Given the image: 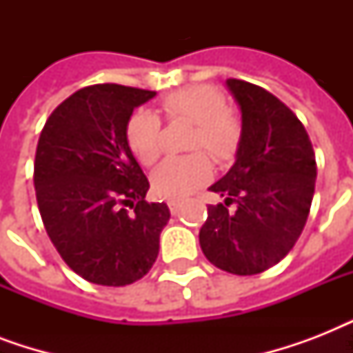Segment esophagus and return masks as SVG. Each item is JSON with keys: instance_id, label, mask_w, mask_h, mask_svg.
Here are the masks:
<instances>
[{"instance_id": "obj_1", "label": "esophagus", "mask_w": 353, "mask_h": 353, "mask_svg": "<svg viewBox=\"0 0 353 353\" xmlns=\"http://www.w3.org/2000/svg\"><path fill=\"white\" fill-rule=\"evenodd\" d=\"M179 207H181V205H179V201H174V199H172V201H168V209H170L172 214H177V212H179Z\"/></svg>"}]
</instances>
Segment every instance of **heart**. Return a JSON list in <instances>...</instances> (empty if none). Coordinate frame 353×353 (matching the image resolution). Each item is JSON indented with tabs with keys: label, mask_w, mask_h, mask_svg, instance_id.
Returning a JSON list of instances; mask_svg holds the SVG:
<instances>
[{
	"label": "heart",
	"mask_w": 353,
	"mask_h": 353,
	"mask_svg": "<svg viewBox=\"0 0 353 353\" xmlns=\"http://www.w3.org/2000/svg\"><path fill=\"white\" fill-rule=\"evenodd\" d=\"M161 110L170 122H194L190 150H205L216 163H227L238 154L243 126L214 85L194 84L170 91L161 99ZM126 143L141 165H154L163 152L161 119L146 110L133 113L126 124ZM210 172L212 166L203 152L168 157L154 172L152 188L161 198L181 199L201 187Z\"/></svg>",
	"instance_id": "heart-1"
}]
</instances>
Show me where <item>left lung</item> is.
<instances>
[{
  "label": "left lung",
  "mask_w": 353,
  "mask_h": 353,
  "mask_svg": "<svg viewBox=\"0 0 353 353\" xmlns=\"http://www.w3.org/2000/svg\"><path fill=\"white\" fill-rule=\"evenodd\" d=\"M227 85L241 108L243 135L232 168L209 188L225 203L207 207L199 245L216 268L245 276L293 249L310 214L317 163L306 128L284 102L245 80Z\"/></svg>",
  "instance_id": "8db88e82"
}]
</instances>
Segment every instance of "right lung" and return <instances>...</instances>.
I'll use <instances>...</instances> for the list:
<instances>
[{
  "label": "right lung",
  "instance_id": "add662e5",
  "mask_svg": "<svg viewBox=\"0 0 353 353\" xmlns=\"http://www.w3.org/2000/svg\"><path fill=\"white\" fill-rule=\"evenodd\" d=\"M155 91L95 84L49 115L34 157L36 201L52 245L93 284L143 279L159 252L170 210L148 203L150 183L126 143L133 110Z\"/></svg>",
  "mask_w": 353,
  "mask_h": 353
}]
</instances>
